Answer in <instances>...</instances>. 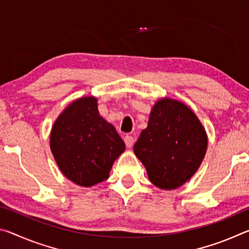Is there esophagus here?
I'll return each mask as SVG.
<instances>
[{"instance_id":"esophagus-1","label":"esophagus","mask_w":249,"mask_h":249,"mask_svg":"<svg viewBox=\"0 0 249 249\" xmlns=\"http://www.w3.org/2000/svg\"><path fill=\"white\" fill-rule=\"evenodd\" d=\"M124 142H125V145L127 148H130L134 145V137L133 136H129V135H126V136L124 137Z\"/></svg>"}]
</instances>
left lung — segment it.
I'll use <instances>...</instances> for the list:
<instances>
[{"label": "left lung", "instance_id": "left-lung-1", "mask_svg": "<svg viewBox=\"0 0 249 249\" xmlns=\"http://www.w3.org/2000/svg\"><path fill=\"white\" fill-rule=\"evenodd\" d=\"M206 146L205 130L195 113L178 101L162 99L151 111L134 153L156 187L172 190L199 169Z\"/></svg>", "mask_w": 249, "mask_h": 249}]
</instances>
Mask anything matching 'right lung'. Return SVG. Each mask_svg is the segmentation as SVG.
I'll use <instances>...</instances> for the list:
<instances>
[{"instance_id":"right-lung-1","label":"right lung","mask_w":249,"mask_h":249,"mask_svg":"<svg viewBox=\"0 0 249 249\" xmlns=\"http://www.w3.org/2000/svg\"><path fill=\"white\" fill-rule=\"evenodd\" d=\"M50 148L67 178L91 187L108 178L125 144L114 126L100 116L96 99L74 101L54 122Z\"/></svg>"}]
</instances>
